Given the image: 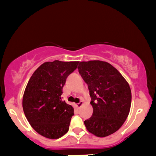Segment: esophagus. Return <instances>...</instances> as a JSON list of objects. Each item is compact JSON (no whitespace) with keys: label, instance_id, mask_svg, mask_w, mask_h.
I'll return each instance as SVG.
<instances>
[{"label":"esophagus","instance_id":"34e87169","mask_svg":"<svg viewBox=\"0 0 156 156\" xmlns=\"http://www.w3.org/2000/svg\"><path fill=\"white\" fill-rule=\"evenodd\" d=\"M83 102H80L79 103L76 105V106H77L78 108H80L82 106H83Z\"/></svg>","mask_w":156,"mask_h":156}]
</instances>
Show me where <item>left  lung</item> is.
Here are the masks:
<instances>
[{
    "label": "left lung",
    "instance_id": "left-lung-1",
    "mask_svg": "<svg viewBox=\"0 0 156 156\" xmlns=\"http://www.w3.org/2000/svg\"><path fill=\"white\" fill-rule=\"evenodd\" d=\"M78 72L88 84L93 114L84 122L87 131L103 138L117 131L130 112L131 91L122 74L105 61L81 62Z\"/></svg>",
    "mask_w": 156,
    "mask_h": 156
}]
</instances>
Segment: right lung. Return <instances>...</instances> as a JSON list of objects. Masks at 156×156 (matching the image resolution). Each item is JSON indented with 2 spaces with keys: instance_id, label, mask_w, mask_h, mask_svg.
Returning a JSON list of instances; mask_svg holds the SVG:
<instances>
[{
  "instance_id": "add662e5",
  "label": "right lung",
  "mask_w": 156,
  "mask_h": 156,
  "mask_svg": "<svg viewBox=\"0 0 156 156\" xmlns=\"http://www.w3.org/2000/svg\"><path fill=\"white\" fill-rule=\"evenodd\" d=\"M78 61L45 62L34 72L26 86L23 108L28 122L44 138L58 139L69 130L73 107L62 100L67 76Z\"/></svg>"
}]
</instances>
